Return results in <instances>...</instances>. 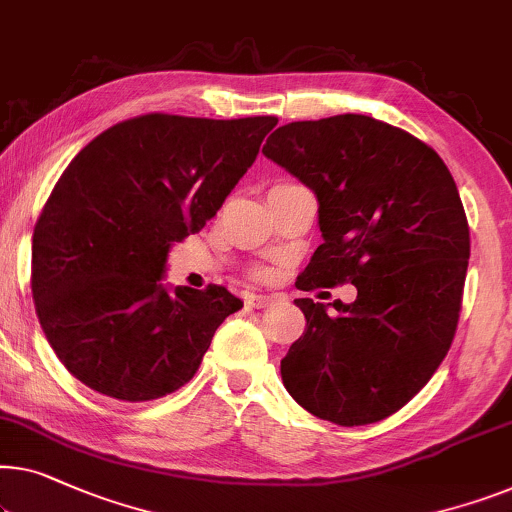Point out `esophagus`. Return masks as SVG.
<instances>
[{
	"label": "esophagus",
	"instance_id": "34e87169",
	"mask_svg": "<svg viewBox=\"0 0 512 512\" xmlns=\"http://www.w3.org/2000/svg\"><path fill=\"white\" fill-rule=\"evenodd\" d=\"M274 302L272 295H249L247 298V305H251L254 309H263V307H270Z\"/></svg>",
	"mask_w": 512,
	"mask_h": 512
}]
</instances>
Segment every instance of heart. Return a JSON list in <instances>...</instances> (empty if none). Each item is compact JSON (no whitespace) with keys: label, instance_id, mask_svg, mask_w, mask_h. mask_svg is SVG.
<instances>
[{"label":"heart","instance_id":"b5f03b06","mask_svg":"<svg viewBox=\"0 0 512 512\" xmlns=\"http://www.w3.org/2000/svg\"><path fill=\"white\" fill-rule=\"evenodd\" d=\"M281 187H291V184H288V182H279V184H274L272 189H281ZM254 274H256V277H265V270L258 268V270H254Z\"/></svg>","mask_w":512,"mask_h":512}]
</instances>
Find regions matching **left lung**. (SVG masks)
Wrapping results in <instances>:
<instances>
[{"instance_id": "8db88e82", "label": "left lung", "mask_w": 512, "mask_h": 512, "mask_svg": "<svg viewBox=\"0 0 512 512\" xmlns=\"http://www.w3.org/2000/svg\"><path fill=\"white\" fill-rule=\"evenodd\" d=\"M263 154L318 198L323 244L300 291L353 284L351 305L295 300L305 335L281 360L302 409L342 427L411 402L453 344L471 240L448 166L409 131L367 115L291 122Z\"/></svg>"}]
</instances>
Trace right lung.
Returning <instances> with one entry per match:
<instances>
[{
  "instance_id": "right-lung-1",
  "label": "right lung",
  "mask_w": 512,
  "mask_h": 512,
  "mask_svg": "<svg viewBox=\"0 0 512 512\" xmlns=\"http://www.w3.org/2000/svg\"><path fill=\"white\" fill-rule=\"evenodd\" d=\"M277 117L138 115L59 177L32 235V295L62 365L101 395L152 402L194 379L242 300L161 284L168 249L210 221Z\"/></svg>"
}]
</instances>
